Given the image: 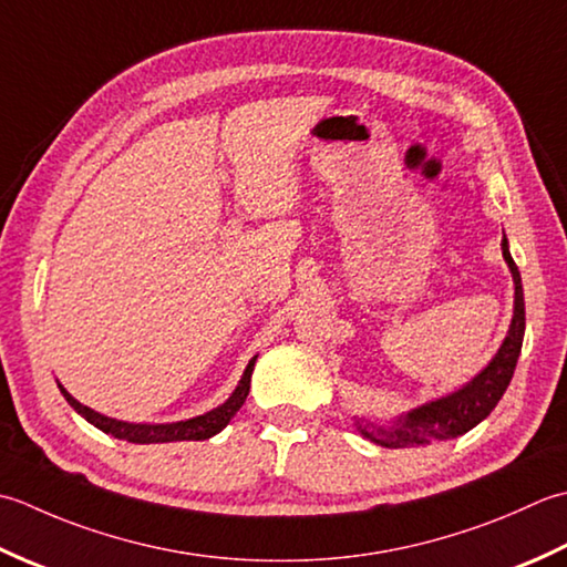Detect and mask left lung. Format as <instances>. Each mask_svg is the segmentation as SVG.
Returning a JSON list of instances; mask_svg holds the SVG:
<instances>
[{"label": "left lung", "instance_id": "obj_1", "mask_svg": "<svg viewBox=\"0 0 567 567\" xmlns=\"http://www.w3.org/2000/svg\"><path fill=\"white\" fill-rule=\"evenodd\" d=\"M502 254L514 276V318L499 352L494 354V360L477 377H472L462 389L423 403V406L401 415L391 425H377L367 419H357V431L367 441L381 447H413L429 445L431 441H453V437L475 429L477 423H482L494 411L514 377L526 330L522 274H518V267L512 259L506 237L502 239Z\"/></svg>", "mask_w": 567, "mask_h": 567}]
</instances>
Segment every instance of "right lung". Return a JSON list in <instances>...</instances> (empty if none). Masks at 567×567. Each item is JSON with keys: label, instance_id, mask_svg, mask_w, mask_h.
<instances>
[{"label": "right lung", "instance_id": "obj_1", "mask_svg": "<svg viewBox=\"0 0 567 567\" xmlns=\"http://www.w3.org/2000/svg\"><path fill=\"white\" fill-rule=\"evenodd\" d=\"M254 362L257 357H251L245 374H241L237 389L233 391L225 403H219L217 409L207 411L203 415H195V419L188 421H176V423H126V421H117L110 419V415H102L97 411H92L87 406H83L78 399H73L68 391L58 384L61 394L65 396V401L83 415L87 423L95 425L102 433L120 437V441L126 443H138V445H148V443H178V441H207V437L217 435L225 425L233 421V415L241 409V403L247 401L249 394V384H251V372H254Z\"/></svg>", "mask_w": 567, "mask_h": 567}]
</instances>
